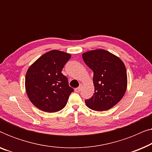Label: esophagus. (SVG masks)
Listing matches in <instances>:
<instances>
[{
    "mask_svg": "<svg viewBox=\"0 0 152 152\" xmlns=\"http://www.w3.org/2000/svg\"><path fill=\"white\" fill-rule=\"evenodd\" d=\"M82 86H83V84H80V86H79L78 88H76L75 89V92H77V93H79L81 91V89H82Z\"/></svg>",
    "mask_w": 152,
    "mask_h": 152,
    "instance_id": "1",
    "label": "esophagus"
}]
</instances>
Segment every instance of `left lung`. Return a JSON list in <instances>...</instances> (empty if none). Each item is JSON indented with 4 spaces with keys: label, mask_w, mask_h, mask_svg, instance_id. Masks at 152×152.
Segmentation results:
<instances>
[{
    "label": "left lung",
    "mask_w": 152,
    "mask_h": 152,
    "mask_svg": "<svg viewBox=\"0 0 152 152\" xmlns=\"http://www.w3.org/2000/svg\"><path fill=\"white\" fill-rule=\"evenodd\" d=\"M85 64L93 71L95 93L85 100L87 107L97 111H107L123 97L127 87L124 64L119 57L103 49L82 54Z\"/></svg>",
    "instance_id": "obj_1"
}]
</instances>
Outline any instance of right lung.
Segmentation results:
<instances>
[{"instance_id":"obj_1","label":"right lung","mask_w":152,"mask_h":152,"mask_svg":"<svg viewBox=\"0 0 152 152\" xmlns=\"http://www.w3.org/2000/svg\"><path fill=\"white\" fill-rule=\"evenodd\" d=\"M70 57L69 53L53 50L41 56L27 70V95L39 109L53 113L65 107L73 88L61 70Z\"/></svg>"}]
</instances>
